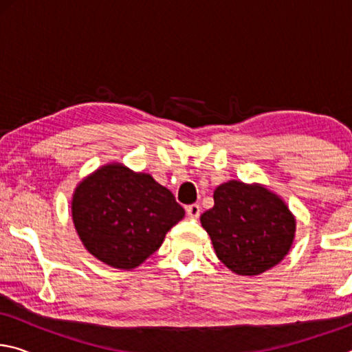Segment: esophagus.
<instances>
[{
  "instance_id": "1",
  "label": "esophagus",
  "mask_w": 352,
  "mask_h": 352,
  "mask_svg": "<svg viewBox=\"0 0 352 352\" xmlns=\"http://www.w3.org/2000/svg\"><path fill=\"white\" fill-rule=\"evenodd\" d=\"M200 212H201V208L200 205H189L186 206V214L190 219H199L200 217Z\"/></svg>"
}]
</instances>
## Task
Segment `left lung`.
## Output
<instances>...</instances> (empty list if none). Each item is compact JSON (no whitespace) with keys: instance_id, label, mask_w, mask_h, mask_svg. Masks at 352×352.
Segmentation results:
<instances>
[{"instance_id":"1","label":"left lung","mask_w":352,"mask_h":352,"mask_svg":"<svg viewBox=\"0 0 352 352\" xmlns=\"http://www.w3.org/2000/svg\"><path fill=\"white\" fill-rule=\"evenodd\" d=\"M200 222L217 258L243 276L259 275L281 262L295 236V217L278 195L236 180L214 190V206L201 214Z\"/></svg>"}]
</instances>
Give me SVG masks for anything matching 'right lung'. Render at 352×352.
<instances>
[{
	"label": "right lung",
	"mask_w": 352,
	"mask_h": 352,
	"mask_svg": "<svg viewBox=\"0 0 352 352\" xmlns=\"http://www.w3.org/2000/svg\"><path fill=\"white\" fill-rule=\"evenodd\" d=\"M73 220L83 245L115 269H135L184 217L169 189L148 174L109 164L76 188Z\"/></svg>",
	"instance_id": "right-lung-1"
}]
</instances>
